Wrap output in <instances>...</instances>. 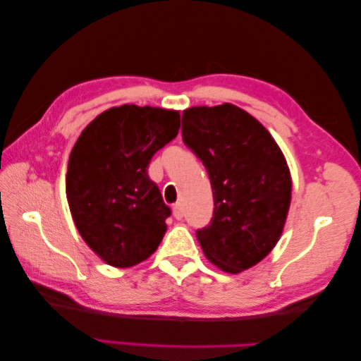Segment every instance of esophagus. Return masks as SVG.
<instances>
[{"mask_svg":"<svg viewBox=\"0 0 361 361\" xmlns=\"http://www.w3.org/2000/svg\"><path fill=\"white\" fill-rule=\"evenodd\" d=\"M173 214H174L176 219H182V217H184V209H182V204H180V203L174 204V208H173Z\"/></svg>","mask_w":361,"mask_h":361,"instance_id":"obj_1","label":"esophagus"}]
</instances>
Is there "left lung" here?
Returning <instances> with one entry per match:
<instances>
[{
  "mask_svg": "<svg viewBox=\"0 0 361 361\" xmlns=\"http://www.w3.org/2000/svg\"><path fill=\"white\" fill-rule=\"evenodd\" d=\"M182 139L211 180L214 214L197 232L206 259L227 274L254 267L279 243L291 204V173L281 149L233 104L184 110Z\"/></svg>",
  "mask_w": 361,
  "mask_h": 361,
  "instance_id": "8db88e82",
  "label": "left lung"
}]
</instances>
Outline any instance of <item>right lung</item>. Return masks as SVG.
I'll return each mask as SVG.
<instances>
[{
	"label": "right lung",
	"instance_id": "obj_1",
	"mask_svg": "<svg viewBox=\"0 0 361 361\" xmlns=\"http://www.w3.org/2000/svg\"><path fill=\"white\" fill-rule=\"evenodd\" d=\"M179 128L177 110L125 104L94 118L70 153L65 192L73 222L111 267L137 265L161 243L171 211L147 169Z\"/></svg>",
	"mask_w": 361,
	"mask_h": 361
}]
</instances>
